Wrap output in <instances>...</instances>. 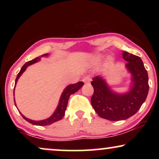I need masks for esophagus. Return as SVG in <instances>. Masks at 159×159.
Returning <instances> with one entry per match:
<instances>
[{
  "mask_svg": "<svg viewBox=\"0 0 159 159\" xmlns=\"http://www.w3.org/2000/svg\"><path fill=\"white\" fill-rule=\"evenodd\" d=\"M82 81L85 82V83H90L91 81V77L90 76H85V77L83 78V80H82Z\"/></svg>",
  "mask_w": 159,
  "mask_h": 159,
  "instance_id": "esophagus-1",
  "label": "esophagus"
}]
</instances>
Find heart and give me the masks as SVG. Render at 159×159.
<instances>
[{"instance_id":"1","label":"heart","mask_w":159,"mask_h":159,"mask_svg":"<svg viewBox=\"0 0 159 159\" xmlns=\"http://www.w3.org/2000/svg\"><path fill=\"white\" fill-rule=\"evenodd\" d=\"M109 63H111V60L109 59Z\"/></svg>"}]
</instances>
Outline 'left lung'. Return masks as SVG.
Segmentation results:
<instances>
[{
  "mask_svg": "<svg viewBox=\"0 0 159 159\" xmlns=\"http://www.w3.org/2000/svg\"><path fill=\"white\" fill-rule=\"evenodd\" d=\"M127 61L126 67L132 75V86L129 92L118 94L111 90L105 80L97 76L91 82L94 93L91 104L101 118L110 121L127 119L135 114L146 99L149 90L148 75L139 56L122 53Z\"/></svg>",
  "mask_w": 159,
  "mask_h": 159,
  "instance_id": "1",
  "label": "left lung"
}]
</instances>
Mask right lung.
Listing matches in <instances>:
<instances>
[{"label": "right lung", "mask_w": 159, "mask_h": 159, "mask_svg": "<svg viewBox=\"0 0 159 159\" xmlns=\"http://www.w3.org/2000/svg\"><path fill=\"white\" fill-rule=\"evenodd\" d=\"M48 55V53L43 54V55L39 56V57H37L35 58H34L33 60H31V61H27V63H26V64L24 65L22 67H21L20 71H19L18 75H17L16 80H15V86H16V82H17V81H18L19 78L20 77V76L21 75V74H22L24 71L26 70V69H27V67L28 66H30V65L33 64H34V63L39 61L40 60L41 57H43V56H47ZM83 84H84V83L82 82H77V83H75V84H69V85L67 86L66 88L64 89V90L63 91L61 96V98H60L59 103H58V105L57 106V108H56V111H54L53 115H52L51 116H50L49 118L44 119V120H41V121H34V120H31V119H30L26 118L24 115L21 114V112H20V114L26 121H27L28 122L31 123L34 125L46 126V125H51V124H53L54 122H56V121L61 120V119L64 117V114H65V111H66V106H67V103H68V100L69 98V96H70L71 94H74V93L79 90L80 89L82 88ZM14 89H15V87L14 88ZM14 101L15 103L14 97ZM15 106H16V103H15Z\"/></svg>", "instance_id": "obj_1"}]
</instances>
